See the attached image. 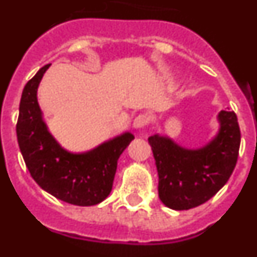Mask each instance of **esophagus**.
<instances>
[{
	"mask_svg": "<svg viewBox=\"0 0 257 257\" xmlns=\"http://www.w3.org/2000/svg\"><path fill=\"white\" fill-rule=\"evenodd\" d=\"M148 123H149V115H147V114H139L138 115V117L135 118V119H134V127H135V128H144L145 126H148Z\"/></svg>",
	"mask_w": 257,
	"mask_h": 257,
	"instance_id": "34e87169",
	"label": "esophagus"
}]
</instances>
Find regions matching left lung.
<instances>
[{"label": "left lung", "instance_id": "obj_1", "mask_svg": "<svg viewBox=\"0 0 257 257\" xmlns=\"http://www.w3.org/2000/svg\"><path fill=\"white\" fill-rule=\"evenodd\" d=\"M216 138L201 149H185L166 136L148 139L158 171V194L172 210H189L212 198L230 178L238 160L240 131L234 112L219 113Z\"/></svg>", "mask_w": 257, "mask_h": 257}]
</instances>
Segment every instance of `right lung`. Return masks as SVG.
I'll list each match as a JSON object with an SVG mask.
<instances>
[{
	"label": "right lung",
	"mask_w": 257,
	"mask_h": 257,
	"mask_svg": "<svg viewBox=\"0 0 257 257\" xmlns=\"http://www.w3.org/2000/svg\"><path fill=\"white\" fill-rule=\"evenodd\" d=\"M51 64L38 70L23 90L17 123L20 152L31 176L55 198L76 206H94L109 196L117 161L134 140L122 134L86 153H69L47 131L37 101V88Z\"/></svg>",
	"instance_id": "1"
}]
</instances>
